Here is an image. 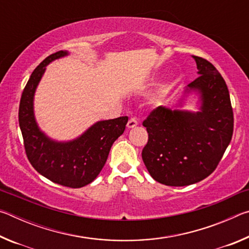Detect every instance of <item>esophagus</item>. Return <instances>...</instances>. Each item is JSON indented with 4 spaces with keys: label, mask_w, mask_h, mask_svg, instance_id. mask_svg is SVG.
Returning a JSON list of instances; mask_svg holds the SVG:
<instances>
[{
    "label": "esophagus",
    "mask_w": 249,
    "mask_h": 249,
    "mask_svg": "<svg viewBox=\"0 0 249 249\" xmlns=\"http://www.w3.org/2000/svg\"><path fill=\"white\" fill-rule=\"evenodd\" d=\"M137 125H138L137 120L135 119V117H130V119L128 120L127 127H128V128H133V127H135V126H137Z\"/></svg>",
    "instance_id": "obj_1"
}]
</instances>
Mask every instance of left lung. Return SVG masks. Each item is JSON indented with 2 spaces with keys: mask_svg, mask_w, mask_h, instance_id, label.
<instances>
[{
  "mask_svg": "<svg viewBox=\"0 0 249 249\" xmlns=\"http://www.w3.org/2000/svg\"><path fill=\"white\" fill-rule=\"evenodd\" d=\"M200 75L189 91L201 93V111L158 107L142 122L148 142L142 161L159 183L183 187L199 182L216 169L234 129L233 107L225 80L210 61L193 56Z\"/></svg>",
  "mask_w": 249,
  "mask_h": 249,
  "instance_id": "left-lung-1",
  "label": "left lung"
}]
</instances>
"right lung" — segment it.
Here are the masks:
<instances>
[{
  "label": "right lung",
  "mask_w": 249,
  "mask_h": 249,
  "mask_svg": "<svg viewBox=\"0 0 249 249\" xmlns=\"http://www.w3.org/2000/svg\"><path fill=\"white\" fill-rule=\"evenodd\" d=\"M67 53L60 50L50 54L33 71L20 98L18 122L25 153L36 171L54 183L75 189L91 183L98 177L113 142L124 133L128 117L98 122L82 136L68 142H53L40 132L34 117V93L46 66Z\"/></svg>",
  "instance_id": "add662e5"
}]
</instances>
